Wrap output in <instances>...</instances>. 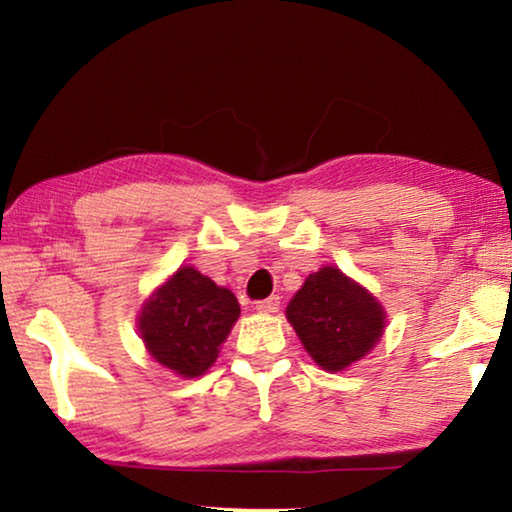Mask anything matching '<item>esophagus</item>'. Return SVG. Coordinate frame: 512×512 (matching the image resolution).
Segmentation results:
<instances>
[{
	"mask_svg": "<svg viewBox=\"0 0 512 512\" xmlns=\"http://www.w3.org/2000/svg\"><path fill=\"white\" fill-rule=\"evenodd\" d=\"M255 309L259 311V314H275V311L280 309V298L271 296L266 300H259V302H255Z\"/></svg>",
	"mask_w": 512,
	"mask_h": 512,
	"instance_id": "esophagus-1",
	"label": "esophagus"
}]
</instances>
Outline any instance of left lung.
I'll use <instances>...</instances> for the list:
<instances>
[{
    "label": "left lung",
    "instance_id": "left-lung-1",
    "mask_svg": "<svg viewBox=\"0 0 512 512\" xmlns=\"http://www.w3.org/2000/svg\"><path fill=\"white\" fill-rule=\"evenodd\" d=\"M386 309L341 268L309 273L287 305V320L302 348L327 372L348 370L381 341Z\"/></svg>",
    "mask_w": 512,
    "mask_h": 512
}]
</instances>
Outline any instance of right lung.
I'll return each instance as SVG.
<instances>
[{"mask_svg":"<svg viewBox=\"0 0 512 512\" xmlns=\"http://www.w3.org/2000/svg\"><path fill=\"white\" fill-rule=\"evenodd\" d=\"M239 314L235 293L194 266H180L144 300L137 332L162 368L196 379L214 366Z\"/></svg>","mask_w":512,"mask_h":512,"instance_id":"add662e5","label":"right lung"}]
</instances>
